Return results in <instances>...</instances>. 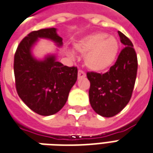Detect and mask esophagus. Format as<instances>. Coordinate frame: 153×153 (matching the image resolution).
I'll use <instances>...</instances> for the list:
<instances>
[{
	"mask_svg": "<svg viewBox=\"0 0 153 153\" xmlns=\"http://www.w3.org/2000/svg\"><path fill=\"white\" fill-rule=\"evenodd\" d=\"M86 77V74L85 73L82 71V70H79V72H78V79H83V78H85Z\"/></svg>",
	"mask_w": 153,
	"mask_h": 153,
	"instance_id": "obj_1",
	"label": "esophagus"
}]
</instances>
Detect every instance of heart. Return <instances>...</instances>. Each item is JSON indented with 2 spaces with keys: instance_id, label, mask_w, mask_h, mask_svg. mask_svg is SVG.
Segmentation results:
<instances>
[{
  "instance_id": "1",
  "label": "heart",
  "mask_w": 153,
  "mask_h": 153,
  "mask_svg": "<svg viewBox=\"0 0 153 153\" xmlns=\"http://www.w3.org/2000/svg\"><path fill=\"white\" fill-rule=\"evenodd\" d=\"M74 48L78 53L84 56V64L88 70L102 73L115 64L120 43L114 36H109L106 33H94L77 41ZM67 54L74 56L72 51H67Z\"/></svg>"
}]
</instances>
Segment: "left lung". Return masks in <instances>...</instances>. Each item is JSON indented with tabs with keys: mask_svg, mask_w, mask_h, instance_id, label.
I'll return each instance as SVG.
<instances>
[{
	"mask_svg": "<svg viewBox=\"0 0 153 153\" xmlns=\"http://www.w3.org/2000/svg\"><path fill=\"white\" fill-rule=\"evenodd\" d=\"M125 48L115 64L106 73L88 72L89 101L94 111L103 117H112L124 109L131 98L138 70V60L134 45L118 31Z\"/></svg>",
	"mask_w": 153,
	"mask_h": 153,
	"instance_id": "obj_1",
	"label": "left lung"
}]
</instances>
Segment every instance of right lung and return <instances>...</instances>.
Masks as SVG:
<instances>
[{"mask_svg": "<svg viewBox=\"0 0 153 153\" xmlns=\"http://www.w3.org/2000/svg\"><path fill=\"white\" fill-rule=\"evenodd\" d=\"M53 42L58 47L62 38L55 28L33 31L19 45L15 55V86L22 101L41 115L57 113L66 102L71 88L77 81V67H68L57 61L56 54H47L37 59L33 49L39 39Z\"/></svg>", "mask_w": 153, "mask_h": 153, "instance_id": "obj_1", "label": "right lung"}]
</instances>
